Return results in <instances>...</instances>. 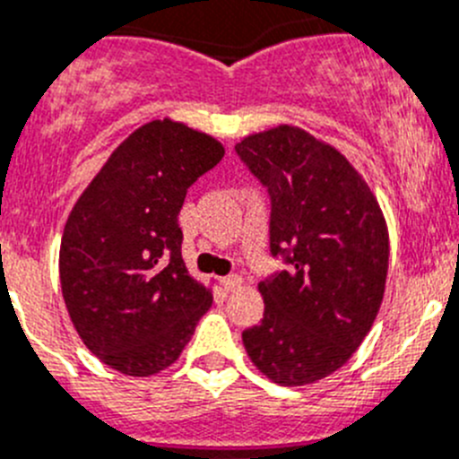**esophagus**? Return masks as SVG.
Here are the masks:
<instances>
[{
    "label": "esophagus",
    "mask_w": 459,
    "mask_h": 459,
    "mask_svg": "<svg viewBox=\"0 0 459 459\" xmlns=\"http://www.w3.org/2000/svg\"><path fill=\"white\" fill-rule=\"evenodd\" d=\"M242 283H245V281H242V276H238V274H229L221 279V286H224L226 292L239 290V288H242Z\"/></svg>",
    "instance_id": "1"
}]
</instances>
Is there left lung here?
Instances as JSON below:
<instances>
[{
	"mask_svg": "<svg viewBox=\"0 0 459 459\" xmlns=\"http://www.w3.org/2000/svg\"><path fill=\"white\" fill-rule=\"evenodd\" d=\"M270 194V251L286 270L260 281L263 320L242 332L255 368L281 384L327 377L377 317L389 270V230L345 155L295 126L235 146Z\"/></svg>",
	"mask_w": 459,
	"mask_h": 459,
	"instance_id": "8db88e82",
	"label": "left lung"
}]
</instances>
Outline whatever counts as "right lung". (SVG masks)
<instances>
[{
  "instance_id": "obj_1",
  "label": "right lung",
  "mask_w": 459,
  "mask_h": 459,
  "mask_svg": "<svg viewBox=\"0 0 459 459\" xmlns=\"http://www.w3.org/2000/svg\"><path fill=\"white\" fill-rule=\"evenodd\" d=\"M224 146L171 118L134 130L91 180L59 251L65 308L109 368L148 377L171 366L212 304L183 263L185 194Z\"/></svg>"
}]
</instances>
